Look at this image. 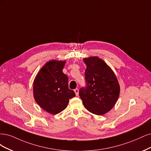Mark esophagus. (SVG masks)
I'll return each instance as SVG.
<instances>
[{
  "label": "esophagus",
  "instance_id": "1",
  "mask_svg": "<svg viewBox=\"0 0 151 151\" xmlns=\"http://www.w3.org/2000/svg\"><path fill=\"white\" fill-rule=\"evenodd\" d=\"M74 91H75V94H76V96L78 95V93H79V90H78V88L75 89V90H74Z\"/></svg>",
  "mask_w": 151,
  "mask_h": 151
}]
</instances>
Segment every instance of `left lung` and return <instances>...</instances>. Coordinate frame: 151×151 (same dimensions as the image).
I'll return each instance as SVG.
<instances>
[{"mask_svg":"<svg viewBox=\"0 0 151 151\" xmlns=\"http://www.w3.org/2000/svg\"><path fill=\"white\" fill-rule=\"evenodd\" d=\"M86 86L79 95L85 107L92 114L101 115L112 109L120 93L116 77L104 60L98 57L84 58Z\"/></svg>","mask_w":151,"mask_h":151,"instance_id":"8db88e82","label":"left lung"}]
</instances>
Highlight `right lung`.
Wrapping results in <instances>:
<instances>
[{
  "label": "right lung",
  "mask_w": 151,
  "mask_h": 151,
  "mask_svg": "<svg viewBox=\"0 0 151 151\" xmlns=\"http://www.w3.org/2000/svg\"><path fill=\"white\" fill-rule=\"evenodd\" d=\"M66 61L52 60L46 63L34 81V97L41 107L55 115L65 110L69 100L75 96L68 88V78L63 73Z\"/></svg>",
  "instance_id": "add662e5"
}]
</instances>
